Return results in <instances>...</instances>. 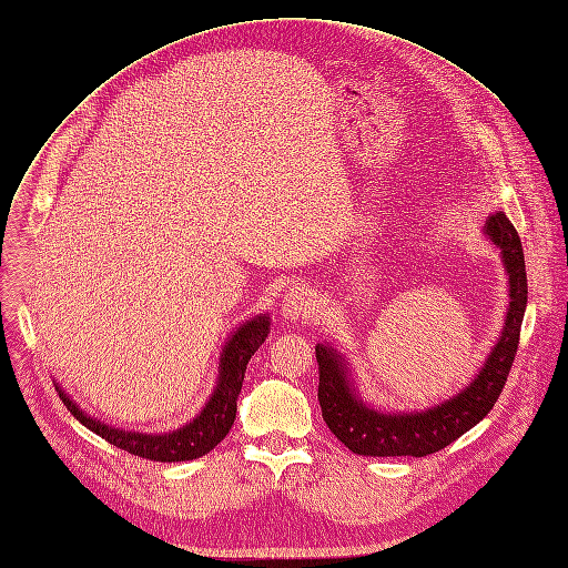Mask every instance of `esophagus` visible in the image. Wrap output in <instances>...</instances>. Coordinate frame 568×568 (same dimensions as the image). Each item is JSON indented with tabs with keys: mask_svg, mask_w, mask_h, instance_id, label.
Wrapping results in <instances>:
<instances>
[{
	"mask_svg": "<svg viewBox=\"0 0 568 568\" xmlns=\"http://www.w3.org/2000/svg\"><path fill=\"white\" fill-rule=\"evenodd\" d=\"M281 311H283V317L287 320H306L315 315L317 300L313 290L306 283H292L283 294Z\"/></svg>",
	"mask_w": 568,
	"mask_h": 568,
	"instance_id": "1",
	"label": "esophagus"
}]
</instances>
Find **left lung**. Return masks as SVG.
I'll list each match as a JSON object with an SVG mask.
<instances>
[{"instance_id":"1","label":"left lung","mask_w":568,"mask_h":568,"mask_svg":"<svg viewBox=\"0 0 568 568\" xmlns=\"http://www.w3.org/2000/svg\"><path fill=\"white\" fill-rule=\"evenodd\" d=\"M484 234L499 251L504 272L509 276V308L484 366L456 396L414 412H384L356 392L349 362L341 349L329 343L315 345L322 419L352 454L382 458L435 454L479 424L497 403L518 352L527 308V274L520 236L504 212L486 219Z\"/></svg>"}]
</instances>
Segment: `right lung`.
Listing matches in <instances>:
<instances>
[{"mask_svg":"<svg viewBox=\"0 0 568 568\" xmlns=\"http://www.w3.org/2000/svg\"><path fill=\"white\" fill-rule=\"evenodd\" d=\"M268 332H272V320H268L266 313H260L236 326L223 345L219 359V377L212 396H209L193 422L170 433H138L108 426L105 422L97 419V416L87 414L57 382L54 389L84 428L114 444L116 449H124L133 456L156 463L195 460L212 452L230 433L236 416V398L242 394L246 366L257 347L266 341Z\"/></svg>","mask_w":568,"mask_h":568,"instance_id":"obj_1","label":"right lung"}]
</instances>
